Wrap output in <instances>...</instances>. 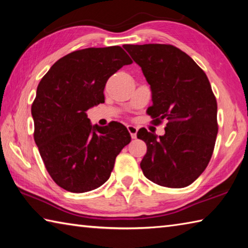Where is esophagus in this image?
Listing matches in <instances>:
<instances>
[{
  "mask_svg": "<svg viewBox=\"0 0 248 248\" xmlns=\"http://www.w3.org/2000/svg\"><path fill=\"white\" fill-rule=\"evenodd\" d=\"M127 129H128V131H129L130 136H131L132 139H136V138H137V132H138V128L134 127V125L129 124V125H127Z\"/></svg>",
  "mask_w": 248,
  "mask_h": 248,
  "instance_id": "1",
  "label": "esophagus"
}]
</instances>
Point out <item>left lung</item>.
I'll return each instance as SVG.
<instances>
[{"label":"left lung","mask_w":248,"mask_h":248,"mask_svg":"<svg viewBox=\"0 0 248 248\" xmlns=\"http://www.w3.org/2000/svg\"><path fill=\"white\" fill-rule=\"evenodd\" d=\"M151 85L154 124L167 120L164 136L145 128L137 133L148 150L140 163L151 182L183 188L202 174L215 150L217 104L203 70L171 45H124Z\"/></svg>","instance_id":"left-lung-1"}]
</instances>
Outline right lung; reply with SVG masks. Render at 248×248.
<instances>
[{
  "label": "right lung",
  "instance_id": "add662e5",
  "mask_svg": "<svg viewBox=\"0 0 248 248\" xmlns=\"http://www.w3.org/2000/svg\"><path fill=\"white\" fill-rule=\"evenodd\" d=\"M131 63L119 46L86 48L59 59L39 82L31 105L33 139L46 170L63 189L81 194L102 186L131 141L124 124L92 125L86 115L105 103L108 78Z\"/></svg>",
  "mask_w": 248,
  "mask_h": 248
}]
</instances>
